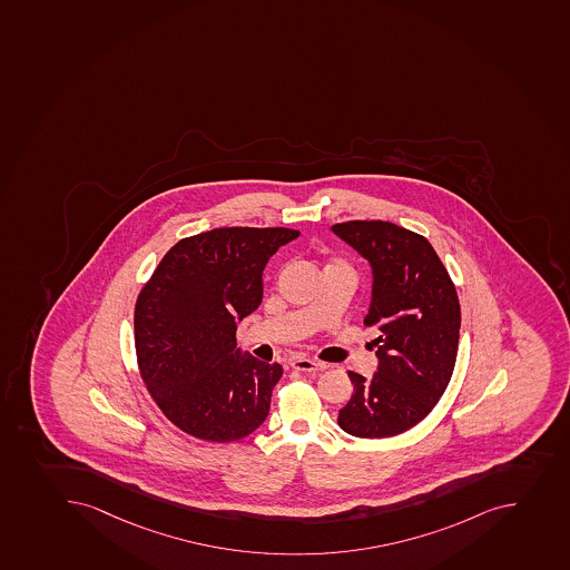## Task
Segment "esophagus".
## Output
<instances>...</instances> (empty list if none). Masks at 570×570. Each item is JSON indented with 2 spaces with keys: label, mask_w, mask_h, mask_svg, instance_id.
Wrapping results in <instances>:
<instances>
[{
  "label": "esophagus",
  "mask_w": 570,
  "mask_h": 570,
  "mask_svg": "<svg viewBox=\"0 0 570 570\" xmlns=\"http://www.w3.org/2000/svg\"><path fill=\"white\" fill-rule=\"evenodd\" d=\"M291 366L294 370H298V372H322L327 367V364L324 362L313 361V358H305V356H298V358H294L291 362Z\"/></svg>",
  "instance_id": "1"
}]
</instances>
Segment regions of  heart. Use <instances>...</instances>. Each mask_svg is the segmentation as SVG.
Instances as JSON below:
<instances>
[{
    "label": "heart",
    "mask_w": 570,
    "mask_h": 570,
    "mask_svg": "<svg viewBox=\"0 0 570 570\" xmlns=\"http://www.w3.org/2000/svg\"><path fill=\"white\" fill-rule=\"evenodd\" d=\"M327 266H347L346 263L342 262V259H335V262L330 263Z\"/></svg>",
    "instance_id": "heart-1"
}]
</instances>
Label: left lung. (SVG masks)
I'll return each instance as SVG.
<instances>
[{
    "label": "left lung",
    "mask_w": 570,
    "mask_h": 570,
    "mask_svg": "<svg viewBox=\"0 0 570 570\" xmlns=\"http://www.w3.org/2000/svg\"><path fill=\"white\" fill-rule=\"evenodd\" d=\"M333 232L372 265L364 325L379 331L377 372L370 381L347 372L355 389L338 425L356 438L397 436L431 414L451 381L460 338L456 288L423 235L384 220H347Z\"/></svg>",
    "instance_id": "1"
}]
</instances>
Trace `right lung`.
Here are the masks:
<instances>
[{
    "label": "right lung",
    "mask_w": 570,
    "mask_h": 570,
    "mask_svg": "<svg viewBox=\"0 0 570 570\" xmlns=\"http://www.w3.org/2000/svg\"><path fill=\"white\" fill-rule=\"evenodd\" d=\"M291 228H215L178 240L134 308L139 375L167 420L206 442H235L262 425L274 362L240 355L237 322L263 299V271Z\"/></svg>",
    "instance_id": "add662e5"
}]
</instances>
